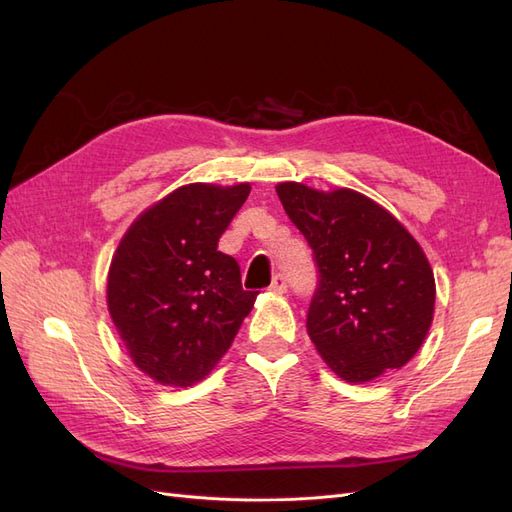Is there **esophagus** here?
<instances>
[{
  "mask_svg": "<svg viewBox=\"0 0 512 512\" xmlns=\"http://www.w3.org/2000/svg\"><path fill=\"white\" fill-rule=\"evenodd\" d=\"M271 290H273V292H286V290H288V280H286L284 273H277V275L273 277Z\"/></svg>",
  "mask_w": 512,
  "mask_h": 512,
  "instance_id": "obj_1",
  "label": "esophagus"
}]
</instances>
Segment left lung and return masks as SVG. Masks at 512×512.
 Instances as JSON below:
<instances>
[{"instance_id": "obj_1", "label": "left lung", "mask_w": 512, "mask_h": 512, "mask_svg": "<svg viewBox=\"0 0 512 512\" xmlns=\"http://www.w3.org/2000/svg\"><path fill=\"white\" fill-rule=\"evenodd\" d=\"M275 190L314 254L307 335L322 359L348 382L404 367L421 348L436 303L421 245L354 190L318 192L292 181Z\"/></svg>"}]
</instances>
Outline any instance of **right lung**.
<instances>
[{"label": "right lung", "instance_id": "add662e5", "mask_svg": "<svg viewBox=\"0 0 512 512\" xmlns=\"http://www.w3.org/2000/svg\"><path fill=\"white\" fill-rule=\"evenodd\" d=\"M250 185L190 183L162 198L121 239L108 271V312L136 367L190 386L230 348L256 294L218 250Z\"/></svg>", "mask_w": 512, "mask_h": 512}]
</instances>
